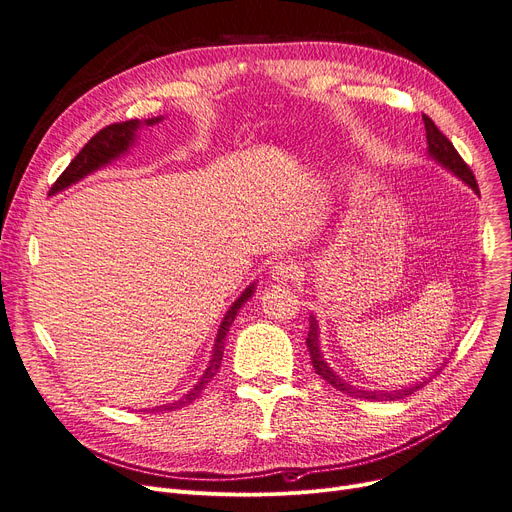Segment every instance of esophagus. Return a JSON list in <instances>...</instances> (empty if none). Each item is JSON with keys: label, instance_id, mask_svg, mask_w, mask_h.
Listing matches in <instances>:
<instances>
[{"label": "esophagus", "instance_id": "34e87169", "mask_svg": "<svg viewBox=\"0 0 512 512\" xmlns=\"http://www.w3.org/2000/svg\"><path fill=\"white\" fill-rule=\"evenodd\" d=\"M270 276L274 282H293V280H299L301 268L293 259H280L272 265Z\"/></svg>", "mask_w": 512, "mask_h": 512}]
</instances>
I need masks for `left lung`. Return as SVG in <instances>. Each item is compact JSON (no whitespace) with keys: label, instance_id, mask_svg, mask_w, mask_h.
Wrapping results in <instances>:
<instances>
[{"label":"left lung","instance_id":"8db88e82","mask_svg":"<svg viewBox=\"0 0 512 512\" xmlns=\"http://www.w3.org/2000/svg\"><path fill=\"white\" fill-rule=\"evenodd\" d=\"M422 121H425V131H427V144H429V154L439 161L441 165H446L450 171H454L462 182L469 184L477 194H479V184L475 180V175L471 171V167L464 163V159L458 154V150L454 148V144L443 136V133L437 129V125L433 123L431 117L422 115ZM307 351H309V358H311V366H314L316 374L320 376V379H324L328 385L335 387L337 391L341 393H347L351 397H364V399H374V402H393V399H402L414 391H418L420 387H425V383L420 385H414L410 389H402V391H393V393H383V391H364V389H355L353 385L345 383L343 379H339V376L332 372L328 368V364L324 362L322 353H320V343H318V322L316 318L311 316L309 318V332H307Z\"/></svg>","mask_w":512,"mask_h":512}]
</instances>
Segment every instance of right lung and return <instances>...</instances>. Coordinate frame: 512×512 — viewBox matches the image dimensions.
Segmentation results:
<instances>
[{"instance_id":"right-lung-1","label":"right lung","mask_w":512,"mask_h":512,"mask_svg":"<svg viewBox=\"0 0 512 512\" xmlns=\"http://www.w3.org/2000/svg\"><path fill=\"white\" fill-rule=\"evenodd\" d=\"M157 121H159V119H146L144 125H152V123H157ZM138 125H140L138 121H123V123H110V125L102 127V129L96 133V136L79 150V154L71 161V165L62 171V175L54 182V186H52L50 192H58V190H62V188H66V186H71V184L79 182L83 175L92 173V171H96L98 167H102L104 163H108L110 159L119 157V154H121L123 150H127V146L133 142V131L138 129ZM251 295H253V286H249L247 291H244V293L234 301V305L230 307V311L226 314L224 322H221L219 332H217L215 349H213V358H211V364H209L207 372L203 374V379L198 381V383L194 385V389L188 391V395H184L182 399H177V402H173V404H165V406H161V408H154V410L159 412V410H177V408H182V406L194 402V399H196L198 395H201V391L205 389V385H207L209 381H213L215 372L219 370L221 358H224V341H226L228 330H230V326H232V322H234V318H236V314H238V309L251 299Z\"/></svg>"}]
</instances>
